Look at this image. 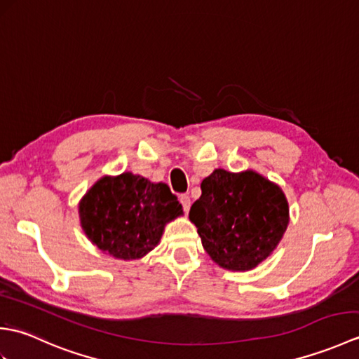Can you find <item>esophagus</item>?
<instances>
[{"instance_id":"esophagus-1","label":"esophagus","mask_w":359,"mask_h":359,"mask_svg":"<svg viewBox=\"0 0 359 359\" xmlns=\"http://www.w3.org/2000/svg\"><path fill=\"white\" fill-rule=\"evenodd\" d=\"M179 199H180V203H182V207H184L185 212H188L189 207H191V197H189L188 194H180Z\"/></svg>"}]
</instances>
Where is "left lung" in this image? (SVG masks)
Listing matches in <instances>:
<instances>
[{"instance_id": "obj_1", "label": "left lung", "mask_w": 359, "mask_h": 359, "mask_svg": "<svg viewBox=\"0 0 359 359\" xmlns=\"http://www.w3.org/2000/svg\"><path fill=\"white\" fill-rule=\"evenodd\" d=\"M201 188L189 220L205 251L225 270L256 269L276 250L290 222L282 188L255 170L230 172L222 168L205 177Z\"/></svg>"}]
</instances>
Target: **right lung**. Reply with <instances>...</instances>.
I'll list each match as a JSON object with an SVG mask.
<instances>
[{
  "label": "right lung",
  "mask_w": 359,
  "mask_h": 359,
  "mask_svg": "<svg viewBox=\"0 0 359 359\" xmlns=\"http://www.w3.org/2000/svg\"><path fill=\"white\" fill-rule=\"evenodd\" d=\"M184 216L170 187L139 174L103 175L79 202L83 233L104 255L134 261L154 250L166 224Z\"/></svg>",
  "instance_id": "1"
}]
</instances>
